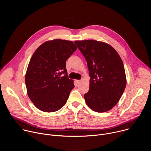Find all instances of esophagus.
<instances>
[{"label":"esophagus","instance_id":"1","mask_svg":"<svg viewBox=\"0 0 151 151\" xmlns=\"http://www.w3.org/2000/svg\"><path fill=\"white\" fill-rule=\"evenodd\" d=\"M81 82V80H76V83H77V84H79Z\"/></svg>","mask_w":151,"mask_h":151}]
</instances>
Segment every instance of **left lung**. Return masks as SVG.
Segmentation results:
<instances>
[{
	"label": "left lung",
	"instance_id": "obj_1",
	"mask_svg": "<svg viewBox=\"0 0 151 151\" xmlns=\"http://www.w3.org/2000/svg\"><path fill=\"white\" fill-rule=\"evenodd\" d=\"M87 62L89 91L84 94L88 106L97 112L109 111L117 104L127 83L124 64L110 45L95 40L74 42Z\"/></svg>",
	"mask_w": 151,
	"mask_h": 151
}]
</instances>
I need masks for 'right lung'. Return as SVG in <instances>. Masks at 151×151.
Here are the masks:
<instances>
[{
	"label": "right lung",
	"mask_w": 151,
	"mask_h": 151,
	"mask_svg": "<svg viewBox=\"0 0 151 151\" xmlns=\"http://www.w3.org/2000/svg\"><path fill=\"white\" fill-rule=\"evenodd\" d=\"M76 49L72 41L57 39L43 43L32 56L25 82L29 99L39 110L54 112L66 103L75 86L66 61ZM62 73L65 75L61 77Z\"/></svg>",
	"instance_id": "1"
}]
</instances>
